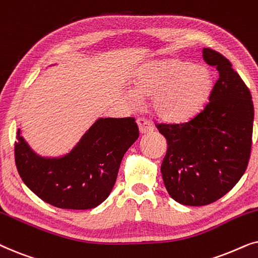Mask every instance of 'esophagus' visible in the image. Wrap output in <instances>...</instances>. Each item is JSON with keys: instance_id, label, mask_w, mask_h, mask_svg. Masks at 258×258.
Instances as JSON below:
<instances>
[{"instance_id": "34e87169", "label": "esophagus", "mask_w": 258, "mask_h": 258, "mask_svg": "<svg viewBox=\"0 0 258 258\" xmlns=\"http://www.w3.org/2000/svg\"><path fill=\"white\" fill-rule=\"evenodd\" d=\"M137 123H138L139 132L142 133V135H145V133L152 132L153 128H154L152 123H151L149 120L145 119V118H138V119H137Z\"/></svg>"}]
</instances>
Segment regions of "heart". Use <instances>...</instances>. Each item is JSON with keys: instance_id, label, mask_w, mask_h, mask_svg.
Segmentation results:
<instances>
[{"instance_id": "obj_1", "label": "heart", "mask_w": 258, "mask_h": 258, "mask_svg": "<svg viewBox=\"0 0 258 258\" xmlns=\"http://www.w3.org/2000/svg\"><path fill=\"white\" fill-rule=\"evenodd\" d=\"M214 79L210 71L187 61L164 59L139 68L127 97L139 104L151 97V107L166 122H184L197 115L210 97Z\"/></svg>"}]
</instances>
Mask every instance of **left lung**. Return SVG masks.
Segmentation results:
<instances>
[{"instance_id": "left-lung-1", "label": "left lung", "mask_w": 258, "mask_h": 258, "mask_svg": "<svg viewBox=\"0 0 258 258\" xmlns=\"http://www.w3.org/2000/svg\"><path fill=\"white\" fill-rule=\"evenodd\" d=\"M203 59L218 71L209 104L184 123H158L166 138L161 164L165 187L183 205L214 203L238 183L251 150L253 104L249 88L222 54L203 49Z\"/></svg>"}]
</instances>
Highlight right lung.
<instances>
[{
  "mask_svg": "<svg viewBox=\"0 0 258 258\" xmlns=\"http://www.w3.org/2000/svg\"><path fill=\"white\" fill-rule=\"evenodd\" d=\"M135 118H99L70 152L41 157L17 130L15 163L23 183L43 202L87 210L111 194L123 154L138 139Z\"/></svg>",
  "mask_w": 258,
  "mask_h": 258,
  "instance_id": "obj_1",
  "label": "right lung"
}]
</instances>
